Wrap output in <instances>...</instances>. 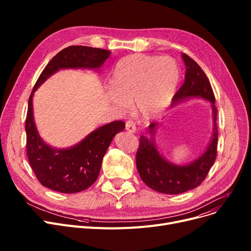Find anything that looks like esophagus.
<instances>
[{
	"label": "esophagus",
	"instance_id": "34e87169",
	"mask_svg": "<svg viewBox=\"0 0 251 251\" xmlns=\"http://www.w3.org/2000/svg\"><path fill=\"white\" fill-rule=\"evenodd\" d=\"M125 129L128 131V132H130V133H135L136 127H135L134 122H133V121H127V122H126V126H125Z\"/></svg>",
	"mask_w": 251,
	"mask_h": 251
}]
</instances>
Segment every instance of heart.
Returning <instances> with one entry per match:
<instances>
[{"label": "heart", "instance_id": "heart-1", "mask_svg": "<svg viewBox=\"0 0 251 251\" xmlns=\"http://www.w3.org/2000/svg\"><path fill=\"white\" fill-rule=\"evenodd\" d=\"M179 80V66L173 58L133 54L114 67L109 98L121 111H128L134 101L138 116L151 120L168 108Z\"/></svg>", "mask_w": 251, "mask_h": 251}]
</instances>
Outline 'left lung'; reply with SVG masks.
<instances>
[{"mask_svg":"<svg viewBox=\"0 0 251 251\" xmlns=\"http://www.w3.org/2000/svg\"><path fill=\"white\" fill-rule=\"evenodd\" d=\"M181 56L186 68L185 78L174 96L171 107H175L181 101L190 99L208 100L212 110L213 134L205 151L186 165L170 162L160 152L154 141L157 123H151L149 126L150 138L140 136L139 149L136 153V167L139 176L150 188L165 194H179L199 186L206 177L217 155V108L213 88L200 65L186 54Z\"/></svg>","mask_w":251,"mask_h":251,"instance_id":"left-lung-1","label":"left lung"}]
</instances>
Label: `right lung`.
<instances>
[{
	"label": "right lung",
	"mask_w": 251,
	"mask_h": 251,
	"mask_svg": "<svg viewBox=\"0 0 251 251\" xmlns=\"http://www.w3.org/2000/svg\"><path fill=\"white\" fill-rule=\"evenodd\" d=\"M110 55L108 50L71 46L59 51L37 79L28 100L26 149L33 172L45 187L62 193H76L91 186L99 177L105 151L115 135L124 130L125 123L114 121L99 127L73 147L52 148L38 134L33 117L34 92L49 77L62 69L99 71Z\"/></svg>",
	"instance_id": "1"
}]
</instances>
